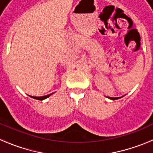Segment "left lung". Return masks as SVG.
Masks as SVG:
<instances>
[{
  "label": "left lung",
  "instance_id": "obj_1",
  "mask_svg": "<svg viewBox=\"0 0 153 153\" xmlns=\"http://www.w3.org/2000/svg\"><path fill=\"white\" fill-rule=\"evenodd\" d=\"M108 98H109V99H111V100H117V99H120V97H107Z\"/></svg>",
  "mask_w": 153,
  "mask_h": 153
}]
</instances>
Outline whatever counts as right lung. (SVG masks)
<instances>
[{
	"label": "right lung",
	"mask_w": 153,
	"mask_h": 153,
	"mask_svg": "<svg viewBox=\"0 0 153 153\" xmlns=\"http://www.w3.org/2000/svg\"><path fill=\"white\" fill-rule=\"evenodd\" d=\"M52 94V93H51ZM51 94H49V95H47V96H44V97H31L33 99H36V100H44V99L47 98V97H49Z\"/></svg>",
	"instance_id": "obj_1"
}]
</instances>
